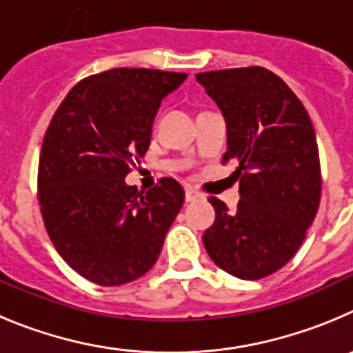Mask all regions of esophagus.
Listing matches in <instances>:
<instances>
[{
    "instance_id": "1",
    "label": "esophagus",
    "mask_w": 353,
    "mask_h": 353,
    "mask_svg": "<svg viewBox=\"0 0 353 353\" xmlns=\"http://www.w3.org/2000/svg\"><path fill=\"white\" fill-rule=\"evenodd\" d=\"M184 196H186V202H193V200L200 199L202 195H200L199 192H195L192 186H186V188H184Z\"/></svg>"
}]
</instances>
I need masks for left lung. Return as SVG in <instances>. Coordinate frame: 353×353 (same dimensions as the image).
<instances>
[{
	"mask_svg": "<svg viewBox=\"0 0 353 353\" xmlns=\"http://www.w3.org/2000/svg\"><path fill=\"white\" fill-rule=\"evenodd\" d=\"M195 79L223 114V161L239 165L232 174L239 179L236 211L209 199L216 220L202 237L205 252L236 278H265L295 255L319 211L315 130L299 98L271 70H216Z\"/></svg>",
	"mask_w": 353,
	"mask_h": 353,
	"instance_id": "8db88e82",
	"label": "left lung"
}]
</instances>
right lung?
<instances>
[{
  "label": "right lung",
  "instance_id": "obj_1",
  "mask_svg": "<svg viewBox=\"0 0 353 353\" xmlns=\"http://www.w3.org/2000/svg\"><path fill=\"white\" fill-rule=\"evenodd\" d=\"M188 75L112 68L72 88L43 137L38 202L49 237L70 268L117 287L153 268L179 214L184 190L163 177L139 193L130 163L151 144L161 100Z\"/></svg>",
  "mask_w": 353,
  "mask_h": 353
}]
</instances>
